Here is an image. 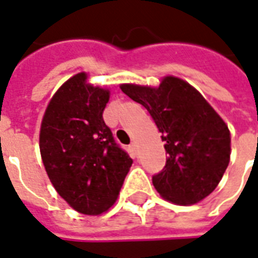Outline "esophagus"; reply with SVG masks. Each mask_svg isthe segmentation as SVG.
<instances>
[{
	"mask_svg": "<svg viewBox=\"0 0 258 258\" xmlns=\"http://www.w3.org/2000/svg\"><path fill=\"white\" fill-rule=\"evenodd\" d=\"M130 149H131L133 152H137L138 146H137V142H135V141H133V142H131V145H130Z\"/></svg>",
	"mask_w": 258,
	"mask_h": 258,
	"instance_id": "34e87169",
	"label": "esophagus"
}]
</instances>
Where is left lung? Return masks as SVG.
<instances>
[{"mask_svg":"<svg viewBox=\"0 0 258 258\" xmlns=\"http://www.w3.org/2000/svg\"><path fill=\"white\" fill-rule=\"evenodd\" d=\"M120 89L144 105L161 133L168 153L165 167L153 176L160 196L187 207L207 198L226 172L231 134L226 121L200 91L176 76L157 87L121 83Z\"/></svg>","mask_w":258,"mask_h":258,"instance_id":"obj_1","label":"left lung"}]
</instances>
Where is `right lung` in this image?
<instances>
[{"label": "right lung", "instance_id": "add662e5", "mask_svg": "<svg viewBox=\"0 0 258 258\" xmlns=\"http://www.w3.org/2000/svg\"><path fill=\"white\" fill-rule=\"evenodd\" d=\"M109 97V89L91 85L79 72L53 94L39 131L42 163L53 187L89 216L113 207L133 164L102 119Z\"/></svg>", "mask_w": 258, "mask_h": 258}]
</instances>
